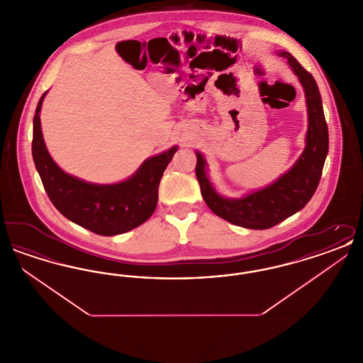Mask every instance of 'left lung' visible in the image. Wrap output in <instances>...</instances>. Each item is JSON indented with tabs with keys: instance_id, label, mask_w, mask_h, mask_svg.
<instances>
[{
	"instance_id": "8db88e82",
	"label": "left lung",
	"mask_w": 363,
	"mask_h": 363,
	"mask_svg": "<svg viewBox=\"0 0 363 363\" xmlns=\"http://www.w3.org/2000/svg\"><path fill=\"white\" fill-rule=\"evenodd\" d=\"M279 55L289 60L290 67L302 83L309 114L306 148L293 169L268 188L243 199L228 200L211 186L206 175V160L201 154H196V177L208 207L222 219L245 228L265 230L274 227L305 207L318 186L328 154V126L314 77L290 52H281Z\"/></svg>"
}]
</instances>
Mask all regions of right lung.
I'll return each mask as SVG.
<instances>
[{
  "label": "right lung",
  "mask_w": 363,
  "mask_h": 363,
  "mask_svg": "<svg viewBox=\"0 0 363 363\" xmlns=\"http://www.w3.org/2000/svg\"><path fill=\"white\" fill-rule=\"evenodd\" d=\"M45 95L35 110L33 157L52 206L73 223L106 237L126 233L148 220L155 211L160 178L177 147L147 159L138 173L121 184H86L64 173L46 150L39 118Z\"/></svg>",
  "instance_id": "obj_1"
}]
</instances>
